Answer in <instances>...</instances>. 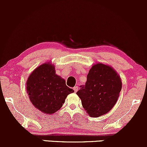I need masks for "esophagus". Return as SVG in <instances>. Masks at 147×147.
Listing matches in <instances>:
<instances>
[{
	"mask_svg": "<svg viewBox=\"0 0 147 147\" xmlns=\"http://www.w3.org/2000/svg\"><path fill=\"white\" fill-rule=\"evenodd\" d=\"M78 88H79L78 86H75V87L73 88V90H75V92H77V90H78Z\"/></svg>",
	"mask_w": 147,
	"mask_h": 147,
	"instance_id": "34e87169",
	"label": "esophagus"
}]
</instances>
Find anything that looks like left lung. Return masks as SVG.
I'll use <instances>...</instances> for the list:
<instances>
[{"label": "left lung", "mask_w": 147, "mask_h": 147, "mask_svg": "<svg viewBox=\"0 0 147 147\" xmlns=\"http://www.w3.org/2000/svg\"><path fill=\"white\" fill-rule=\"evenodd\" d=\"M122 81L112 67L101 63L92 65L85 85L77 95L85 111L91 117L107 113L117 102L122 90Z\"/></svg>", "instance_id": "1"}]
</instances>
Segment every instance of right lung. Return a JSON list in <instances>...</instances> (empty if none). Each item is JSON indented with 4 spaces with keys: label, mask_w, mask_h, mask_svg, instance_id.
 I'll use <instances>...</instances> for the list:
<instances>
[{
    "label": "right lung",
    "mask_w": 147,
    "mask_h": 147,
    "mask_svg": "<svg viewBox=\"0 0 147 147\" xmlns=\"http://www.w3.org/2000/svg\"><path fill=\"white\" fill-rule=\"evenodd\" d=\"M27 92L32 104L46 114L59 110L69 94L74 92L65 81L57 75L52 63H43L30 74L26 82Z\"/></svg>",
    "instance_id": "obj_1"
}]
</instances>
